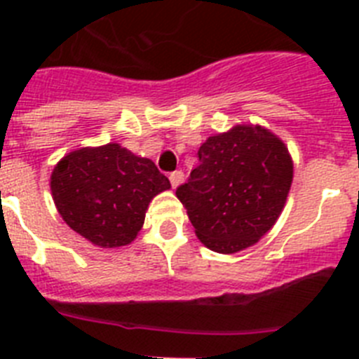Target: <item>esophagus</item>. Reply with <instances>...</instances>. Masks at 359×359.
<instances>
[{"instance_id":"obj_1","label":"esophagus","mask_w":359,"mask_h":359,"mask_svg":"<svg viewBox=\"0 0 359 359\" xmlns=\"http://www.w3.org/2000/svg\"><path fill=\"white\" fill-rule=\"evenodd\" d=\"M169 180H170V185H172V189H176V187L183 182V172L182 170H174V172H170Z\"/></svg>"}]
</instances>
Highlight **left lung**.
<instances>
[{
  "instance_id": "obj_1",
  "label": "left lung",
  "mask_w": 359,
  "mask_h": 359,
  "mask_svg": "<svg viewBox=\"0 0 359 359\" xmlns=\"http://www.w3.org/2000/svg\"><path fill=\"white\" fill-rule=\"evenodd\" d=\"M198 161L176 189L196 236L219 253L255 244L280 215L293 182L286 145L268 129L237 126L210 136Z\"/></svg>"
}]
</instances>
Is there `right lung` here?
I'll list each match as a JSON object with an SVG mask.
<instances>
[{"mask_svg":"<svg viewBox=\"0 0 359 359\" xmlns=\"http://www.w3.org/2000/svg\"><path fill=\"white\" fill-rule=\"evenodd\" d=\"M167 189L169 177L156 165L118 144L69 152L52 172L59 214L72 230L102 248L131 243L151 199Z\"/></svg>","mask_w":359,"mask_h":359,"instance_id":"obj_1","label":"right lung"}]
</instances>
